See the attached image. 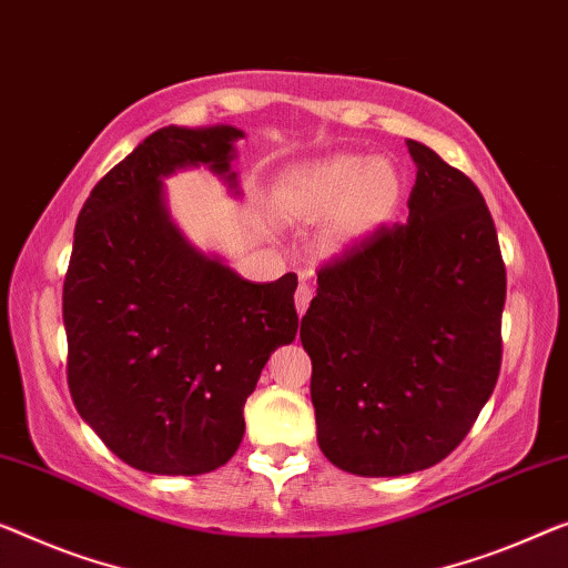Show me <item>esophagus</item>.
Wrapping results in <instances>:
<instances>
[{
	"mask_svg": "<svg viewBox=\"0 0 568 568\" xmlns=\"http://www.w3.org/2000/svg\"><path fill=\"white\" fill-rule=\"evenodd\" d=\"M311 298H313V287L308 283H301L298 291H295V311H298L301 316L308 311Z\"/></svg>",
	"mask_w": 568,
	"mask_h": 568,
	"instance_id": "esophagus-1",
	"label": "esophagus"
}]
</instances>
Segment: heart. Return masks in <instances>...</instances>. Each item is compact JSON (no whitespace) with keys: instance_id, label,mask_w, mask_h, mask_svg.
I'll use <instances>...</instances> for the list:
<instances>
[{"instance_id":"b5f03b06","label":"heart","mask_w":568,"mask_h":568,"mask_svg":"<svg viewBox=\"0 0 568 568\" xmlns=\"http://www.w3.org/2000/svg\"><path fill=\"white\" fill-rule=\"evenodd\" d=\"M403 196V178L390 160L332 155L295 165L277 183V203L298 222H328V244L352 247L390 222Z\"/></svg>"}]
</instances>
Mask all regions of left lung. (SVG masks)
I'll return each mask as SVG.
<instances>
[{"label": "left lung", "instance_id": "obj_1", "mask_svg": "<svg viewBox=\"0 0 568 568\" xmlns=\"http://www.w3.org/2000/svg\"><path fill=\"white\" fill-rule=\"evenodd\" d=\"M416 163L408 222L318 270L301 321L321 452L359 477L446 459L485 408L503 362L505 262L477 185L434 150Z\"/></svg>", "mask_w": 568, "mask_h": 568}]
</instances>
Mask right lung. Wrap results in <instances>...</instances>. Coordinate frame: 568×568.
Returning a JSON list of instances; mask_svg holds the SVG:
<instances>
[{"instance_id":"1","label":"right lung","mask_w":568,"mask_h":568,"mask_svg":"<svg viewBox=\"0 0 568 568\" xmlns=\"http://www.w3.org/2000/svg\"><path fill=\"white\" fill-rule=\"evenodd\" d=\"M230 124L163 126L94 185L63 283L68 387L124 464L214 471L244 436V403L277 346L298 334L295 273L250 283L203 255L168 214L163 181L209 168L240 193Z\"/></svg>"}]
</instances>
